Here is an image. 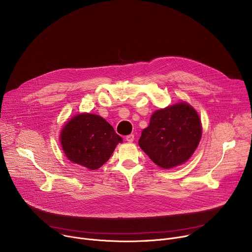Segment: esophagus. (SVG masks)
Masks as SVG:
<instances>
[{
  "label": "esophagus",
  "mask_w": 252,
  "mask_h": 252,
  "mask_svg": "<svg viewBox=\"0 0 252 252\" xmlns=\"http://www.w3.org/2000/svg\"><path fill=\"white\" fill-rule=\"evenodd\" d=\"M133 139H134V135H133L132 133H130V134H128V135H126V141H128V142L133 141Z\"/></svg>",
  "instance_id": "34e87169"
}]
</instances>
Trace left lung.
Masks as SVG:
<instances>
[{"instance_id":"1","label":"left lung","mask_w":252,"mask_h":252,"mask_svg":"<svg viewBox=\"0 0 252 252\" xmlns=\"http://www.w3.org/2000/svg\"><path fill=\"white\" fill-rule=\"evenodd\" d=\"M201 137V125L192 107L181 102L157 111L150 126L141 131L138 145L162 168L186 162L194 153Z\"/></svg>"}]
</instances>
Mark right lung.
I'll use <instances>...</instances> for the list:
<instances>
[{"instance_id": "1", "label": "right lung", "mask_w": 252, "mask_h": 252, "mask_svg": "<svg viewBox=\"0 0 252 252\" xmlns=\"http://www.w3.org/2000/svg\"><path fill=\"white\" fill-rule=\"evenodd\" d=\"M122 140L109 123L92 114L76 116L64 126L61 134L66 158L92 170L109 160Z\"/></svg>"}]
</instances>
